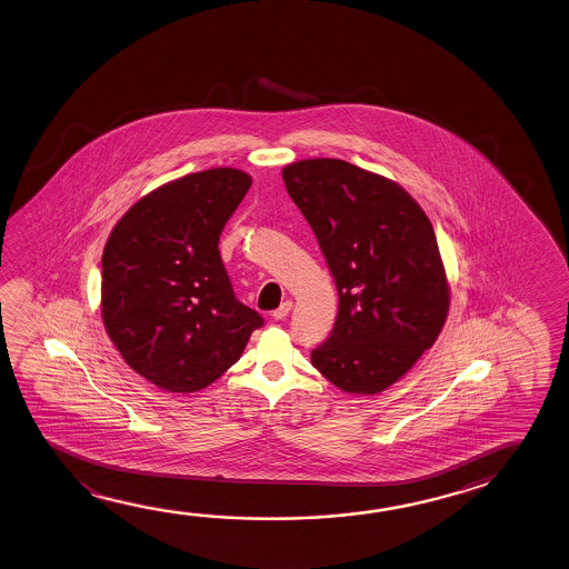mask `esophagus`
<instances>
[{"mask_svg": "<svg viewBox=\"0 0 569 569\" xmlns=\"http://www.w3.org/2000/svg\"><path fill=\"white\" fill-rule=\"evenodd\" d=\"M290 309H292V300H284L279 309L272 312V317H274V320H282V318L289 317Z\"/></svg>", "mask_w": 569, "mask_h": 569, "instance_id": "1", "label": "esophagus"}]
</instances>
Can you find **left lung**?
Instances as JSON below:
<instances>
[{
  "instance_id": "obj_1",
  "label": "left lung",
  "mask_w": 569,
  "mask_h": 569,
  "mask_svg": "<svg viewBox=\"0 0 569 569\" xmlns=\"http://www.w3.org/2000/svg\"><path fill=\"white\" fill-rule=\"evenodd\" d=\"M282 179L337 282V322L310 362L342 392L378 395L415 367L448 317L432 222L400 184L342 159L297 161Z\"/></svg>"
}]
</instances>
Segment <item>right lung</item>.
<instances>
[{"label":"right lung","instance_id":"obj_1","mask_svg":"<svg viewBox=\"0 0 569 569\" xmlns=\"http://www.w3.org/2000/svg\"><path fill=\"white\" fill-rule=\"evenodd\" d=\"M251 174L217 167L144 194L101 259V317L129 367L167 392H197L241 358L257 310L234 299L219 237Z\"/></svg>","mask_w":569,"mask_h":569}]
</instances>
